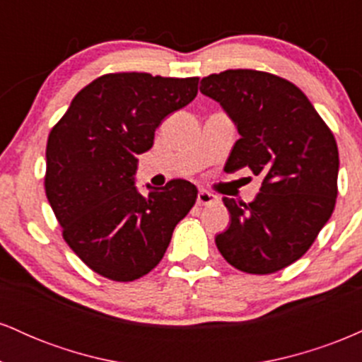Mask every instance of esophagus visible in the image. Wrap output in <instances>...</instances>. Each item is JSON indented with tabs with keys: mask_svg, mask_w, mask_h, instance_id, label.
Wrapping results in <instances>:
<instances>
[{
	"mask_svg": "<svg viewBox=\"0 0 362 362\" xmlns=\"http://www.w3.org/2000/svg\"><path fill=\"white\" fill-rule=\"evenodd\" d=\"M216 201H218V197H216L214 194L207 192V190H199V194H197V204L199 206H209Z\"/></svg>",
	"mask_w": 362,
	"mask_h": 362,
	"instance_id": "esophagus-1",
	"label": "esophagus"
}]
</instances>
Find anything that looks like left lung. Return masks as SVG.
I'll use <instances>...</instances> for the list:
<instances>
[{
    "mask_svg": "<svg viewBox=\"0 0 362 362\" xmlns=\"http://www.w3.org/2000/svg\"><path fill=\"white\" fill-rule=\"evenodd\" d=\"M240 132L226 167L262 178L255 201L223 197L230 228L216 236L224 260L248 274H272L301 259L330 219L337 199L334 134L296 85L255 69L202 78Z\"/></svg>",
    "mask_w": 362,
    "mask_h": 362,
    "instance_id": "obj_1",
    "label": "left lung"
}]
</instances>
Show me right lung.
<instances>
[{"label":"right lung","mask_w":362,"mask_h":362,"mask_svg":"<svg viewBox=\"0 0 362 362\" xmlns=\"http://www.w3.org/2000/svg\"><path fill=\"white\" fill-rule=\"evenodd\" d=\"M197 85L199 78L103 74L78 91L49 134L44 187L62 238L107 279L153 271L195 204L190 182L170 180L144 197L134 173L161 120L192 102Z\"/></svg>","instance_id":"obj_1"}]
</instances>
